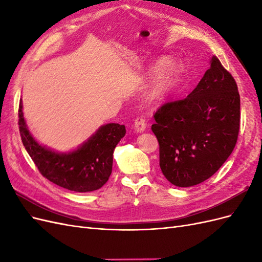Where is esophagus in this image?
<instances>
[{
  "label": "esophagus",
  "mask_w": 262,
  "mask_h": 262,
  "mask_svg": "<svg viewBox=\"0 0 262 262\" xmlns=\"http://www.w3.org/2000/svg\"><path fill=\"white\" fill-rule=\"evenodd\" d=\"M146 129V122L143 117H139L136 119V122H134V130L138 133L143 132Z\"/></svg>",
  "instance_id": "esophagus-1"
}]
</instances>
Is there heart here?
Listing matches in <instances>:
<instances>
[{
	"label": "heart",
	"instance_id": "heart-1",
	"mask_svg": "<svg viewBox=\"0 0 262 262\" xmlns=\"http://www.w3.org/2000/svg\"><path fill=\"white\" fill-rule=\"evenodd\" d=\"M166 63L167 62L164 59L158 60L153 64L152 70H161L165 67ZM178 72L179 70L177 69V67H170L162 71L146 89L144 93L145 100L148 101L149 104H156V102H160L164 98H166V96L170 93V91L173 89V86H175L177 82Z\"/></svg>",
	"mask_w": 262,
	"mask_h": 262
}]
</instances>
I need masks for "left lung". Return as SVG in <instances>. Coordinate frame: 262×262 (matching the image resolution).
<instances>
[{"label":"left lung","instance_id":"8db88e82","mask_svg":"<svg viewBox=\"0 0 262 262\" xmlns=\"http://www.w3.org/2000/svg\"><path fill=\"white\" fill-rule=\"evenodd\" d=\"M152 131L160 166L170 184L191 187L215 173L236 145L241 97L231 73L213 55L210 69L185 99L163 105Z\"/></svg>","mask_w":262,"mask_h":262}]
</instances>
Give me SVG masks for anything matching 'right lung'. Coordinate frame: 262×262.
I'll return each instance as SVG.
<instances>
[{
    "instance_id": "right-lung-1",
    "label": "right lung",
    "mask_w": 262,
    "mask_h": 262,
    "mask_svg": "<svg viewBox=\"0 0 262 262\" xmlns=\"http://www.w3.org/2000/svg\"><path fill=\"white\" fill-rule=\"evenodd\" d=\"M18 118L23 144L43 177L75 192L94 191L108 181L113 170L114 149L124 137V125H101L77 148L60 153L40 144L33 137L24 119L21 99Z\"/></svg>"
}]
</instances>
